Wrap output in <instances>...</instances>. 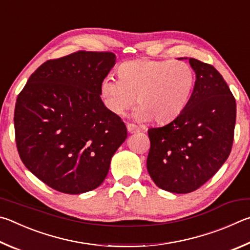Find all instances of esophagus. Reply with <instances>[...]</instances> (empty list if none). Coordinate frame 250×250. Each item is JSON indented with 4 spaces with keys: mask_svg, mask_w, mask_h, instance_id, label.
I'll use <instances>...</instances> for the list:
<instances>
[{
    "mask_svg": "<svg viewBox=\"0 0 250 250\" xmlns=\"http://www.w3.org/2000/svg\"><path fill=\"white\" fill-rule=\"evenodd\" d=\"M127 130H128V133H130V134H133V133H138L139 130V127L137 125H135V124H133V123H127Z\"/></svg>",
    "mask_w": 250,
    "mask_h": 250,
    "instance_id": "esophagus-1",
    "label": "esophagus"
}]
</instances>
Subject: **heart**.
Here are the masks:
<instances>
[{"instance_id": "obj_1", "label": "heart", "mask_w": 250, "mask_h": 250, "mask_svg": "<svg viewBox=\"0 0 250 250\" xmlns=\"http://www.w3.org/2000/svg\"><path fill=\"white\" fill-rule=\"evenodd\" d=\"M120 78H106L101 83L105 105L122 115L137 98L136 116L166 124L180 115L193 90L195 77L189 64L180 60L138 59L118 67Z\"/></svg>"}]
</instances>
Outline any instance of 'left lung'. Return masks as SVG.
Returning <instances> with one entry per match:
<instances>
[{
  "label": "left lung",
  "mask_w": 250,
  "mask_h": 250,
  "mask_svg": "<svg viewBox=\"0 0 250 250\" xmlns=\"http://www.w3.org/2000/svg\"><path fill=\"white\" fill-rule=\"evenodd\" d=\"M196 74L190 100L180 115L148 129L150 149L147 170L160 189L190 193L209 180L230 154L236 101L222 74L194 58Z\"/></svg>",
  "instance_id": "8db88e82"
}]
</instances>
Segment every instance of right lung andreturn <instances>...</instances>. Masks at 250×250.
Returning <instances> with one entry per match:
<instances>
[{
	"label": "right lung",
	"instance_id": "1",
	"mask_svg": "<svg viewBox=\"0 0 250 250\" xmlns=\"http://www.w3.org/2000/svg\"><path fill=\"white\" fill-rule=\"evenodd\" d=\"M109 51L79 50L43 62L17 96L16 147L34 176L62 193L94 190L127 137L124 122L101 100L115 64Z\"/></svg>",
	"mask_w": 250,
	"mask_h": 250
}]
</instances>
